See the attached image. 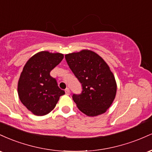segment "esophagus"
Here are the masks:
<instances>
[{
	"mask_svg": "<svg viewBox=\"0 0 152 152\" xmlns=\"http://www.w3.org/2000/svg\"><path fill=\"white\" fill-rule=\"evenodd\" d=\"M65 92H66V95H69V94H70V89H69V88H66V90H65Z\"/></svg>",
	"mask_w": 152,
	"mask_h": 152,
	"instance_id": "esophagus-1",
	"label": "esophagus"
}]
</instances>
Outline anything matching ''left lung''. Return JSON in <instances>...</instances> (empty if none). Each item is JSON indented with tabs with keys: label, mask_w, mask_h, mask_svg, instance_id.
<instances>
[{
	"label": "left lung",
	"mask_w": 152,
	"mask_h": 152,
	"mask_svg": "<svg viewBox=\"0 0 152 152\" xmlns=\"http://www.w3.org/2000/svg\"><path fill=\"white\" fill-rule=\"evenodd\" d=\"M65 58L83 88L81 94L73 95L78 109L88 116L104 114L114 102L117 89L109 65L88 49L66 54Z\"/></svg>",
	"instance_id": "left-lung-1"
}]
</instances>
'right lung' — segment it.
Segmentation results:
<instances>
[{
	"instance_id": "1",
	"label": "right lung",
	"mask_w": 152,
	"mask_h": 152,
	"mask_svg": "<svg viewBox=\"0 0 152 152\" xmlns=\"http://www.w3.org/2000/svg\"><path fill=\"white\" fill-rule=\"evenodd\" d=\"M64 58V54L40 51L31 56L24 66L18 82L20 102L36 116H44L55 108L61 96L56 80L50 72Z\"/></svg>"
}]
</instances>
